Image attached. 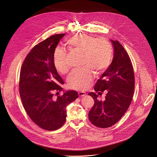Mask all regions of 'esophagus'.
<instances>
[{
    "label": "esophagus",
    "instance_id": "34e87169",
    "mask_svg": "<svg viewBox=\"0 0 157 157\" xmlns=\"http://www.w3.org/2000/svg\"><path fill=\"white\" fill-rule=\"evenodd\" d=\"M78 95H79L80 97H83V96H86V93H85L84 92H83V91H79V92L78 93Z\"/></svg>",
    "mask_w": 157,
    "mask_h": 157
}]
</instances>
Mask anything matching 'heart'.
Masks as SVG:
<instances>
[{"label": "heart", "mask_w": 157, "mask_h": 157, "mask_svg": "<svg viewBox=\"0 0 157 157\" xmlns=\"http://www.w3.org/2000/svg\"><path fill=\"white\" fill-rule=\"evenodd\" d=\"M65 45L69 50L82 54L83 69L73 71L68 77V83L70 88L84 90L93 78L90 70L96 75L103 72L109 65L113 51L110 43L104 38L96 39L93 36L78 33L69 38ZM66 53L59 48L53 52V63L57 71L62 74L68 71L66 64Z\"/></svg>", "instance_id": "b5f03b06"}]
</instances>
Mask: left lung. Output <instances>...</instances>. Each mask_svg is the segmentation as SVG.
I'll list each match as a JSON object with an SVG mask.
<instances>
[{
    "mask_svg": "<svg viewBox=\"0 0 157 157\" xmlns=\"http://www.w3.org/2000/svg\"><path fill=\"white\" fill-rule=\"evenodd\" d=\"M110 41L114 47L113 61L94 86L98 94L106 92L105 100L99 101L95 93L88 94L94 100L89 119L100 128L113 126L122 118L130 106L135 87L133 66L127 52L117 40Z\"/></svg>",
    "mask_w": 157,
    "mask_h": 157,
    "instance_id": "obj_1",
    "label": "left lung"
}]
</instances>
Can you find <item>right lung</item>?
I'll list each match as a JSON object with an SVG mask.
<instances>
[{
    "mask_svg": "<svg viewBox=\"0 0 157 157\" xmlns=\"http://www.w3.org/2000/svg\"><path fill=\"white\" fill-rule=\"evenodd\" d=\"M65 33L53 35L35 45L26 56L20 74L19 91L27 114L37 125L55 130L65 122L66 107L78 98L77 91L61 92L64 82L53 63V52Z\"/></svg>",
    "mask_w": 157,
    "mask_h": 157,
    "instance_id": "add662e5",
    "label": "right lung"
}]
</instances>
